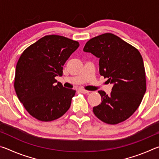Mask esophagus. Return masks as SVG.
Returning a JSON list of instances; mask_svg holds the SVG:
<instances>
[{"label":"esophagus","instance_id":"obj_1","mask_svg":"<svg viewBox=\"0 0 159 159\" xmlns=\"http://www.w3.org/2000/svg\"><path fill=\"white\" fill-rule=\"evenodd\" d=\"M79 91H80V93H84V94H88V93H90V91L86 90H85V89H83V88H80V89H79Z\"/></svg>","mask_w":159,"mask_h":159}]
</instances>
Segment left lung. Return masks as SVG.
I'll return each mask as SVG.
<instances>
[{
	"mask_svg": "<svg viewBox=\"0 0 159 159\" xmlns=\"http://www.w3.org/2000/svg\"><path fill=\"white\" fill-rule=\"evenodd\" d=\"M83 50L99 58V74L114 84L109 95L98 91L102 102L93 107L94 114L107 124L125 121L138 109L146 92V74L140 52L111 33L91 39Z\"/></svg>",
	"mask_w": 159,
	"mask_h": 159,
	"instance_id": "obj_1",
	"label": "left lung"
}]
</instances>
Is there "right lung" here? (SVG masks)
I'll return each mask as SVG.
<instances>
[{
	"label": "right lung",
	"mask_w": 159,
	"mask_h": 159,
	"mask_svg": "<svg viewBox=\"0 0 159 159\" xmlns=\"http://www.w3.org/2000/svg\"><path fill=\"white\" fill-rule=\"evenodd\" d=\"M79 46L78 41L48 35L24 50L15 70L14 87L26 111L41 121L56 120L68 111L76 90L59 84L63 66Z\"/></svg>",
	"instance_id": "obj_1"
}]
</instances>
